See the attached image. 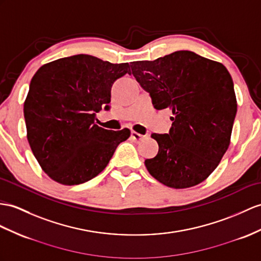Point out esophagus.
<instances>
[{
	"label": "esophagus",
	"mask_w": 261,
	"mask_h": 261,
	"mask_svg": "<svg viewBox=\"0 0 261 261\" xmlns=\"http://www.w3.org/2000/svg\"><path fill=\"white\" fill-rule=\"evenodd\" d=\"M130 137L133 138V141H134V142H136V143H141L146 136L141 135V134H138V133H136V132H132Z\"/></svg>",
	"instance_id": "obj_1"
}]
</instances>
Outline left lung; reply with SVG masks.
Returning a JSON list of instances; mask_svg holds the SVG:
<instances>
[{
  "label": "left lung",
  "mask_w": 261,
  "mask_h": 261,
  "mask_svg": "<svg viewBox=\"0 0 261 261\" xmlns=\"http://www.w3.org/2000/svg\"><path fill=\"white\" fill-rule=\"evenodd\" d=\"M130 68L155 109L173 112L169 134H151L160 149L145 161L146 168L171 188L198 185L230 144L237 100L229 72L221 63L190 50L132 62Z\"/></svg>",
  "instance_id": "1"
}]
</instances>
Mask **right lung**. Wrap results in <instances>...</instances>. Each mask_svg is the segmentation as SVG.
<instances>
[{
  "label": "right lung",
  "instance_id": "obj_1",
  "mask_svg": "<svg viewBox=\"0 0 261 261\" xmlns=\"http://www.w3.org/2000/svg\"><path fill=\"white\" fill-rule=\"evenodd\" d=\"M130 74L128 63L112 64L86 54L43 65L24 103L28 141L42 169L63 185H80L107 166L130 130L104 129L96 113L110 110L111 90Z\"/></svg>",
  "mask_w": 261,
  "mask_h": 261
}]
</instances>
